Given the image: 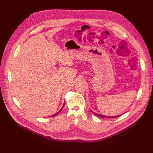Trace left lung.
<instances>
[{
    "label": "left lung",
    "mask_w": 153,
    "mask_h": 153,
    "mask_svg": "<svg viewBox=\"0 0 153 153\" xmlns=\"http://www.w3.org/2000/svg\"><path fill=\"white\" fill-rule=\"evenodd\" d=\"M91 112H92L93 113L94 115H96V116H98V117H101V118H107V117H108V118H115V117H119V115H115V116H107V115H101V114H97V113H95V112H94L93 111H92L91 110Z\"/></svg>",
    "instance_id": "1"
}]
</instances>
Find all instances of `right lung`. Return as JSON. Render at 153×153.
I'll return each instance as SVG.
<instances>
[{
	"instance_id": "add662e5",
	"label": "right lung",
	"mask_w": 153,
	"mask_h": 153,
	"mask_svg": "<svg viewBox=\"0 0 153 153\" xmlns=\"http://www.w3.org/2000/svg\"><path fill=\"white\" fill-rule=\"evenodd\" d=\"M64 105H65V104H64V105L62 106V108L61 109V110H60L59 111V112H57V113H55V114H53V115H51V116H52V117H54V116H55V115H57V114H59L60 112H61V111H62V108H63V107H64ZM51 116H48V117H51Z\"/></svg>"
}]
</instances>
